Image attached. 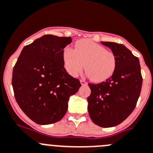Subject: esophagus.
Masks as SVG:
<instances>
[{
  "instance_id": "1",
  "label": "esophagus",
  "mask_w": 153,
  "mask_h": 153,
  "mask_svg": "<svg viewBox=\"0 0 153 153\" xmlns=\"http://www.w3.org/2000/svg\"><path fill=\"white\" fill-rule=\"evenodd\" d=\"M80 82L82 85H86L87 84V82L86 80H84V79H80Z\"/></svg>"
}]
</instances>
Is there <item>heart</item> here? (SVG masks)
Masks as SVG:
<instances>
[{
  "mask_svg": "<svg viewBox=\"0 0 153 153\" xmlns=\"http://www.w3.org/2000/svg\"><path fill=\"white\" fill-rule=\"evenodd\" d=\"M63 61L70 75L76 76L84 68L94 82H103L110 78L116 69L114 53L88 39L79 40L75 49L66 47L63 51Z\"/></svg>",
  "mask_w": 153,
  "mask_h": 153,
  "instance_id": "obj_1",
  "label": "heart"
}]
</instances>
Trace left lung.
Segmentation results:
<instances>
[{"mask_svg": "<svg viewBox=\"0 0 153 153\" xmlns=\"http://www.w3.org/2000/svg\"><path fill=\"white\" fill-rule=\"evenodd\" d=\"M116 57L113 75L100 83H88L91 89L87 98L88 111L94 124L111 127L123 122L137 105L143 77L138 57L124 45L102 42Z\"/></svg>", "mask_w": 153, "mask_h": 153, "instance_id": "obj_1", "label": "left lung"}]
</instances>
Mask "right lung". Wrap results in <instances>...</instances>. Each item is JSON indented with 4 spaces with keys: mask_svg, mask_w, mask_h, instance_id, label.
Here are the masks:
<instances>
[{
    "mask_svg": "<svg viewBox=\"0 0 153 153\" xmlns=\"http://www.w3.org/2000/svg\"><path fill=\"white\" fill-rule=\"evenodd\" d=\"M71 37L45 35L26 45L13 70L12 86L16 102L38 124L61 120L68 108L70 96L81 83L67 72L64 48Z\"/></svg>",
    "mask_w": 153,
    "mask_h": 153,
    "instance_id": "add662e5",
    "label": "right lung"
}]
</instances>
